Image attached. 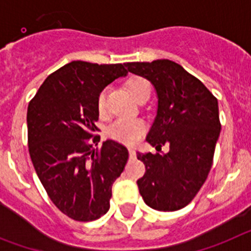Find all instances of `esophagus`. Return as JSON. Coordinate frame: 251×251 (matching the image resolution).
Returning <instances> with one entry per match:
<instances>
[{
  "mask_svg": "<svg viewBox=\"0 0 251 251\" xmlns=\"http://www.w3.org/2000/svg\"><path fill=\"white\" fill-rule=\"evenodd\" d=\"M128 154H130V158H135V155H136L135 150L131 149V148H128Z\"/></svg>",
  "mask_w": 251,
  "mask_h": 251,
  "instance_id": "34e87169",
  "label": "esophagus"
}]
</instances>
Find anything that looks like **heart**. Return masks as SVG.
I'll return each instance as SVG.
<instances>
[{
  "mask_svg": "<svg viewBox=\"0 0 251 251\" xmlns=\"http://www.w3.org/2000/svg\"><path fill=\"white\" fill-rule=\"evenodd\" d=\"M126 86L138 101L149 99L150 92H151V84L147 78L141 77V75H131L126 80ZM106 96H107L106 89H102L97 96V110H99L100 115H104L107 111ZM145 130H147V125L141 119L119 117L112 124H110V126L107 127V135L108 138L119 141V143L132 145L140 140Z\"/></svg>",
  "mask_w": 251,
  "mask_h": 251,
  "instance_id": "obj_1",
  "label": "heart"
}]
</instances>
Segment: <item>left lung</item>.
<instances>
[{"mask_svg": "<svg viewBox=\"0 0 251 251\" xmlns=\"http://www.w3.org/2000/svg\"><path fill=\"white\" fill-rule=\"evenodd\" d=\"M128 72L155 87L158 111L147 141L167 154L138 152L145 174L138 180L144 202L158 211H177L196 197L213 162L221 124L219 102L201 80L168 59L127 63Z\"/></svg>", "mask_w": 251, "mask_h": 251, "instance_id": "1", "label": "left lung"}]
</instances>
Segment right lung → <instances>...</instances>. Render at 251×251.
I'll return each instance as SVG.
<instances>
[{"label": "right lung", "mask_w": 251, "mask_h": 251, "mask_svg": "<svg viewBox=\"0 0 251 251\" xmlns=\"http://www.w3.org/2000/svg\"><path fill=\"white\" fill-rule=\"evenodd\" d=\"M124 64L74 60L51 73L27 107V145L48 196L75 221H93L110 208L112 184L128 151L106 140L99 148L97 96L126 75Z\"/></svg>", "instance_id": "add662e5"}]
</instances>
